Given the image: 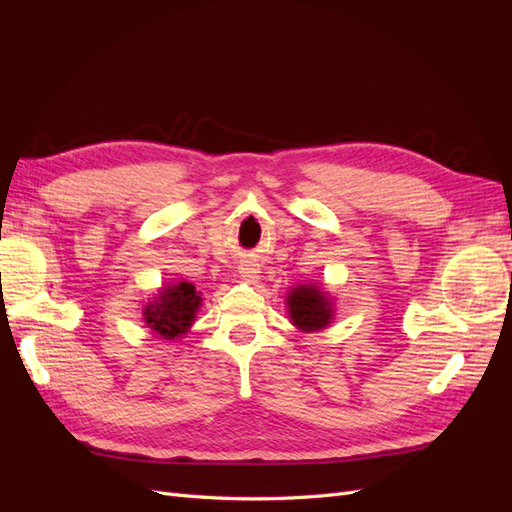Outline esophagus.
<instances>
[{
  "mask_svg": "<svg viewBox=\"0 0 512 512\" xmlns=\"http://www.w3.org/2000/svg\"><path fill=\"white\" fill-rule=\"evenodd\" d=\"M239 273H241L243 280H245V282H250V284H252V282H256L258 277H260V275H258L260 271L256 269V265H241Z\"/></svg>",
  "mask_w": 512,
  "mask_h": 512,
  "instance_id": "obj_1",
  "label": "esophagus"
}]
</instances>
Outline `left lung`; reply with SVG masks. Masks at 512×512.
<instances>
[{"mask_svg": "<svg viewBox=\"0 0 512 512\" xmlns=\"http://www.w3.org/2000/svg\"><path fill=\"white\" fill-rule=\"evenodd\" d=\"M286 312L301 333L322 331L335 320V299L314 282L297 284L286 294Z\"/></svg>", "mask_w": 512, "mask_h": 512, "instance_id": "obj_1", "label": "left lung"}]
</instances>
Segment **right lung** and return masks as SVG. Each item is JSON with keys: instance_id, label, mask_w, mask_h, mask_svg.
Wrapping results in <instances>:
<instances>
[{"instance_id": "1", "label": "right lung", "mask_w": 512, "mask_h": 512, "mask_svg": "<svg viewBox=\"0 0 512 512\" xmlns=\"http://www.w3.org/2000/svg\"><path fill=\"white\" fill-rule=\"evenodd\" d=\"M203 297L190 282H168L143 305V322L149 333L164 342H179L190 333Z\"/></svg>"}]
</instances>
